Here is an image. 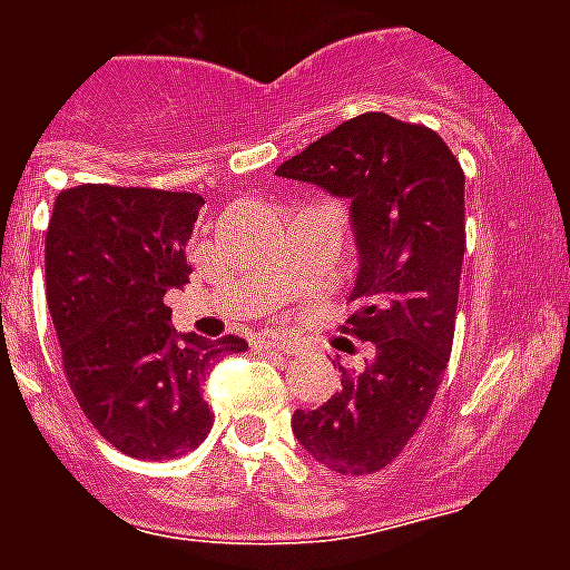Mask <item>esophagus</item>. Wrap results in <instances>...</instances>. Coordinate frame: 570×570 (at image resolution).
<instances>
[{"mask_svg":"<svg viewBox=\"0 0 570 570\" xmlns=\"http://www.w3.org/2000/svg\"><path fill=\"white\" fill-rule=\"evenodd\" d=\"M254 346L259 348V352H277V355H295V348H298V343L289 337H284V334H259L257 340H254Z\"/></svg>","mask_w":570,"mask_h":570,"instance_id":"1","label":"esophagus"}]
</instances>
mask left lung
Returning a JSON list of instances; mask_svg holds the SVG:
<instances>
[{"label": "left lung", "instance_id": "1", "mask_svg": "<svg viewBox=\"0 0 570 570\" xmlns=\"http://www.w3.org/2000/svg\"><path fill=\"white\" fill-rule=\"evenodd\" d=\"M277 177L346 197L357 245L348 334L373 343L357 375L293 434L337 473L387 468L423 423L452 352L464 259V171L423 124L366 111L286 159Z\"/></svg>", "mask_w": 570, "mask_h": 570}]
</instances>
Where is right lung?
<instances>
[{
  "label": "right lung",
  "mask_w": 570,
  "mask_h": 570,
  "mask_svg": "<svg viewBox=\"0 0 570 570\" xmlns=\"http://www.w3.org/2000/svg\"><path fill=\"white\" fill-rule=\"evenodd\" d=\"M204 197L85 183L58 191L47 230V304L65 375L91 425L124 455L177 459L213 429L200 384L239 337L177 334L168 289L186 259Z\"/></svg>",
  "instance_id": "right-lung-1"
}]
</instances>
